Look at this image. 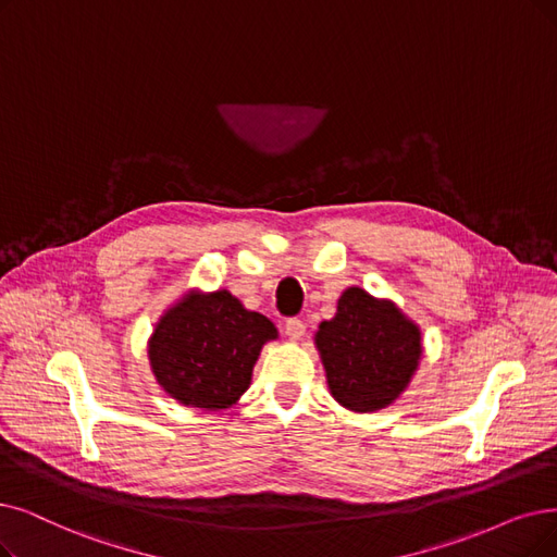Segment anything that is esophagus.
Wrapping results in <instances>:
<instances>
[{
	"instance_id": "34e87169",
	"label": "esophagus",
	"mask_w": 557,
	"mask_h": 557,
	"mask_svg": "<svg viewBox=\"0 0 557 557\" xmlns=\"http://www.w3.org/2000/svg\"><path fill=\"white\" fill-rule=\"evenodd\" d=\"M304 333H306V324L301 322V320H297V318H290L285 322V336L290 338V341H301L304 338Z\"/></svg>"
}]
</instances>
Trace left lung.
Here are the masks:
<instances>
[{"instance_id": "obj_1", "label": "left lung", "mask_w": 557, "mask_h": 557, "mask_svg": "<svg viewBox=\"0 0 557 557\" xmlns=\"http://www.w3.org/2000/svg\"><path fill=\"white\" fill-rule=\"evenodd\" d=\"M315 347L331 397L354 413H372L391 407L411 384L422 333L391 299L351 285L336 315L318 326Z\"/></svg>"}]
</instances>
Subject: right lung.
I'll return each instance as SVG.
<instances>
[{"instance_id": "add662e5", "label": "right lung", "mask_w": 557, "mask_h": 557, "mask_svg": "<svg viewBox=\"0 0 557 557\" xmlns=\"http://www.w3.org/2000/svg\"><path fill=\"white\" fill-rule=\"evenodd\" d=\"M276 338V326L228 290H189L154 324L148 361L175 403L219 411L247 393L262 345Z\"/></svg>"}]
</instances>
